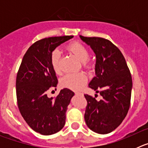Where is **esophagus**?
I'll return each instance as SVG.
<instances>
[{
  "mask_svg": "<svg viewBox=\"0 0 148 148\" xmlns=\"http://www.w3.org/2000/svg\"><path fill=\"white\" fill-rule=\"evenodd\" d=\"M75 95H83V93H82V92H75Z\"/></svg>",
  "mask_w": 148,
  "mask_h": 148,
  "instance_id": "34e87169",
  "label": "esophagus"
}]
</instances>
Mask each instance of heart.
I'll return each mask as SVG.
<instances>
[{"mask_svg": "<svg viewBox=\"0 0 148 148\" xmlns=\"http://www.w3.org/2000/svg\"><path fill=\"white\" fill-rule=\"evenodd\" d=\"M67 49L70 53L75 55L82 61V66L84 68L90 69L92 66L90 59V52L85 46L79 42H73L67 46ZM61 51L55 49L50 54V64L53 70L56 73H59L60 60H61ZM87 76L82 73H67L61 79L62 87L73 90H79L83 87L87 82Z\"/></svg>", "mask_w": 148, "mask_h": 148, "instance_id": "obj_1", "label": "heart"}]
</instances>
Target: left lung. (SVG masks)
<instances>
[{
  "mask_svg": "<svg viewBox=\"0 0 148 148\" xmlns=\"http://www.w3.org/2000/svg\"><path fill=\"white\" fill-rule=\"evenodd\" d=\"M96 56L95 76L89 87L100 93L102 99L85 94L87 101L84 119L90 130L107 134L118 127L126 117L130 105L132 77L121 51L110 40L99 37H84Z\"/></svg>",
  "mask_w": 148,
  "mask_h": 148,
  "instance_id": "8db88e82",
  "label": "left lung"
}]
</instances>
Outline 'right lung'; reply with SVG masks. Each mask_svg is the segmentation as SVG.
Segmentation results:
<instances>
[{"instance_id": "right-lung-1", "label": "right lung", "mask_w": 148, "mask_h": 148, "mask_svg": "<svg viewBox=\"0 0 148 148\" xmlns=\"http://www.w3.org/2000/svg\"><path fill=\"white\" fill-rule=\"evenodd\" d=\"M72 35L49 37L34 43L23 56L16 78L18 106L23 119L37 133L49 136L64 127L66 112L74 92L67 88L56 98L47 96L58 79L50 64V54Z\"/></svg>"}]
</instances>
